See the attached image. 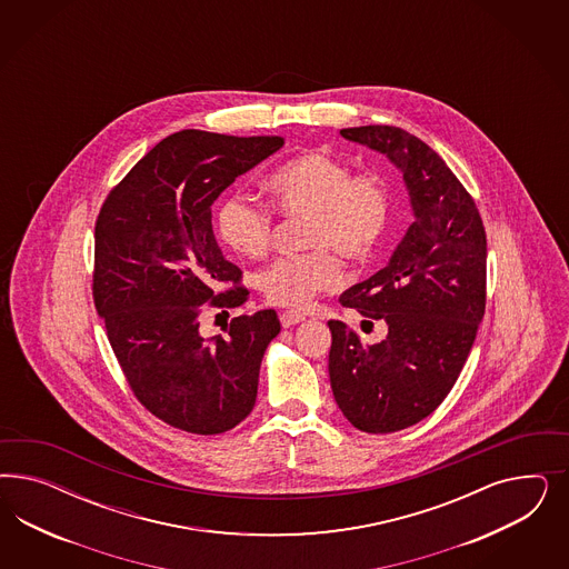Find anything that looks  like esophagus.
I'll return each instance as SVG.
<instances>
[{"instance_id": "esophagus-1", "label": "esophagus", "mask_w": 569, "mask_h": 569, "mask_svg": "<svg viewBox=\"0 0 569 569\" xmlns=\"http://www.w3.org/2000/svg\"><path fill=\"white\" fill-rule=\"evenodd\" d=\"M305 319H307V317H305L302 312H298V310H286V312H281V317H279V321H281L283 328H293V326L302 323Z\"/></svg>"}]
</instances>
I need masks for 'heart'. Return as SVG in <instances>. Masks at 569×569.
I'll return each instance as SVG.
<instances>
[{"mask_svg": "<svg viewBox=\"0 0 569 569\" xmlns=\"http://www.w3.org/2000/svg\"><path fill=\"white\" fill-rule=\"evenodd\" d=\"M267 190L281 214L307 219L302 243L315 248L277 259L257 277L264 296L286 307H307L317 293L336 288L342 271L331 252L346 262L371 259L392 221L395 198L383 177L352 174L345 160L319 150L279 167ZM217 227L221 240L243 259H262L271 246L269 210L240 196L224 200Z\"/></svg>", "mask_w": 569, "mask_h": 569, "instance_id": "heart-1", "label": "heart"}]
</instances>
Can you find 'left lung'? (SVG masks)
I'll list each match as a JSON object with an SVG mask.
<instances>
[{
  "label": "left lung",
  "instance_id": "obj_1",
  "mask_svg": "<svg viewBox=\"0 0 569 569\" xmlns=\"http://www.w3.org/2000/svg\"><path fill=\"white\" fill-rule=\"evenodd\" d=\"M402 172L415 221L388 264L340 296L388 326L362 345L329 321V381L346 419L367 433L405 430L447 398L486 309V231L476 202L428 143L390 124L342 129Z\"/></svg>",
  "mask_w": 569,
  "mask_h": 569
}]
</instances>
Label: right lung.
Instances as JSON below:
<instances>
[{"label":"right lung","mask_w":569,"mask_h":569,"mask_svg":"<svg viewBox=\"0 0 569 569\" xmlns=\"http://www.w3.org/2000/svg\"><path fill=\"white\" fill-rule=\"evenodd\" d=\"M283 146L183 129L139 160L103 202L96 223L93 302L139 402L190 433H223L257 402L260 362L279 333L276 310L231 319L204 338V305L248 298L224 259L210 207L240 174Z\"/></svg>","instance_id":"1"}]
</instances>
